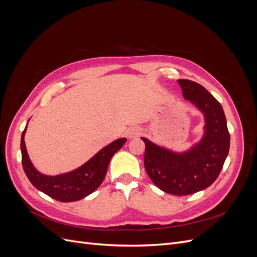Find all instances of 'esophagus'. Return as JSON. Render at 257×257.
Masks as SVG:
<instances>
[{
	"label": "esophagus",
	"instance_id": "34e87169",
	"mask_svg": "<svg viewBox=\"0 0 257 257\" xmlns=\"http://www.w3.org/2000/svg\"><path fill=\"white\" fill-rule=\"evenodd\" d=\"M141 134H142V131H141V128H138V127H130V128L126 131V137H127L128 139L136 138V137H138Z\"/></svg>",
	"mask_w": 257,
	"mask_h": 257
}]
</instances>
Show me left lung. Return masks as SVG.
<instances>
[{"label":"left lung","mask_w":257,"mask_h":257,"mask_svg":"<svg viewBox=\"0 0 257 257\" xmlns=\"http://www.w3.org/2000/svg\"><path fill=\"white\" fill-rule=\"evenodd\" d=\"M184 99L204 115V134L184 151H174L142 137L145 168L159 189L173 195H189L211 185L226 160L230 137L221 104L197 82L177 80Z\"/></svg>","instance_id":"left-lung-1"}]
</instances>
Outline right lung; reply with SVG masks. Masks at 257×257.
Returning <instances> with one entry per match:
<instances>
[{"label":"right lung","mask_w":257,"mask_h":257,"mask_svg":"<svg viewBox=\"0 0 257 257\" xmlns=\"http://www.w3.org/2000/svg\"><path fill=\"white\" fill-rule=\"evenodd\" d=\"M28 126V125H27ZM27 126L21 135V157L23 170L35 188L62 203L80 200L98 189L106 176L108 165L113 154L126 143V138H119L100 149L95 155L71 172L56 176L45 175L37 170L31 162L25 143Z\"/></svg>","instance_id":"obj_1"}]
</instances>
